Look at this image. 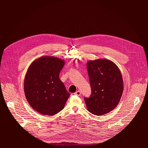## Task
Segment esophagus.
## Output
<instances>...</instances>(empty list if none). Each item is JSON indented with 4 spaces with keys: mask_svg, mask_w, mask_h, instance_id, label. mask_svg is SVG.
<instances>
[{
    "mask_svg": "<svg viewBox=\"0 0 148 148\" xmlns=\"http://www.w3.org/2000/svg\"><path fill=\"white\" fill-rule=\"evenodd\" d=\"M74 94L76 95H77V96H79V95H81V92H80L79 91H76V92L74 93Z\"/></svg>",
    "mask_w": 148,
    "mask_h": 148,
    "instance_id": "1",
    "label": "esophagus"
}]
</instances>
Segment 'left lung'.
<instances>
[{
  "label": "left lung",
  "instance_id": "8db88e82",
  "mask_svg": "<svg viewBox=\"0 0 148 148\" xmlns=\"http://www.w3.org/2000/svg\"><path fill=\"white\" fill-rule=\"evenodd\" d=\"M87 68L92 93L84 101L87 110L99 116L108 114L118 105L123 90L121 71L111 60H89Z\"/></svg>",
  "mask_w": 148,
  "mask_h": 148
}]
</instances>
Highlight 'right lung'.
Here are the masks:
<instances>
[{
    "instance_id": "1",
    "label": "right lung",
    "mask_w": 148,
    "mask_h": 148,
    "mask_svg": "<svg viewBox=\"0 0 148 148\" xmlns=\"http://www.w3.org/2000/svg\"><path fill=\"white\" fill-rule=\"evenodd\" d=\"M65 64L64 60L42 56L30 65L24 81L25 97L36 111L53 116L64 108L70 95L59 74Z\"/></svg>"
}]
</instances>
